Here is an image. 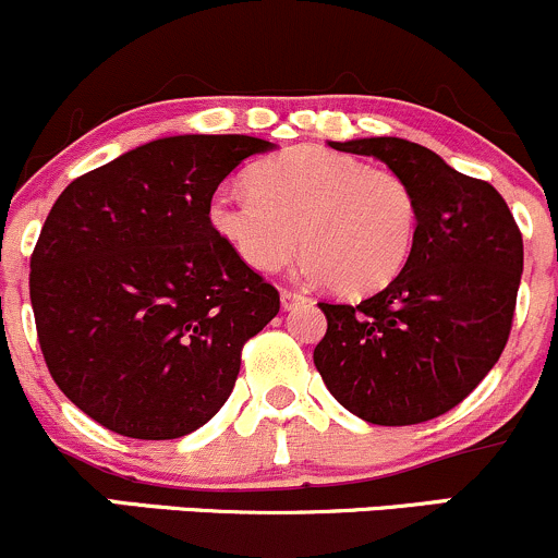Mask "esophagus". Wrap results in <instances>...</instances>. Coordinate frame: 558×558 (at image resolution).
<instances>
[{
  "label": "esophagus",
  "mask_w": 558,
  "mask_h": 558,
  "mask_svg": "<svg viewBox=\"0 0 558 558\" xmlns=\"http://www.w3.org/2000/svg\"><path fill=\"white\" fill-rule=\"evenodd\" d=\"M280 302H283V310H294V307H299V304L310 302V299L304 294H299V291L283 289V291H280Z\"/></svg>",
  "instance_id": "34e87169"
}]
</instances>
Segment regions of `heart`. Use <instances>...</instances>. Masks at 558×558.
<instances>
[{"mask_svg":"<svg viewBox=\"0 0 558 558\" xmlns=\"http://www.w3.org/2000/svg\"><path fill=\"white\" fill-rule=\"evenodd\" d=\"M248 184L216 190L208 219L256 272L283 267L302 240L299 272L355 296L383 289L409 262L420 210L398 173L324 146H294L251 168Z\"/></svg>","mask_w":558,"mask_h":558,"instance_id":"b5f03b06","label":"heart"}]
</instances>
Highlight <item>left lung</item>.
<instances>
[{
	"mask_svg": "<svg viewBox=\"0 0 558 558\" xmlns=\"http://www.w3.org/2000/svg\"><path fill=\"white\" fill-rule=\"evenodd\" d=\"M383 160L417 201V238L387 289L361 304L320 302L313 361L331 396L372 425L441 417L476 390L508 342L524 243L500 192L407 138L328 141Z\"/></svg>",
	"mask_w": 558,
	"mask_h": 558,
	"instance_id": "obj_1",
	"label": "left lung"
}]
</instances>
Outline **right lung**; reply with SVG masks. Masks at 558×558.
<instances>
[{
	"instance_id": "right-lung-1",
	"label": "right lung",
	"mask_w": 558,
	"mask_h": 558,
	"mask_svg": "<svg viewBox=\"0 0 558 558\" xmlns=\"http://www.w3.org/2000/svg\"><path fill=\"white\" fill-rule=\"evenodd\" d=\"M254 136H171L74 179L32 254L39 348L63 396L98 425L168 441L230 398L240 350L280 296L214 230L208 203Z\"/></svg>"
}]
</instances>
